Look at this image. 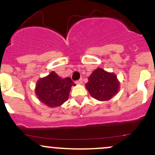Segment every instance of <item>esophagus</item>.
Instances as JSON below:
<instances>
[{
    "instance_id": "34e87169",
    "label": "esophagus",
    "mask_w": 155,
    "mask_h": 155,
    "mask_svg": "<svg viewBox=\"0 0 155 155\" xmlns=\"http://www.w3.org/2000/svg\"><path fill=\"white\" fill-rule=\"evenodd\" d=\"M76 83L79 84V85H80V84H82V79H79V80L76 81Z\"/></svg>"
}]
</instances>
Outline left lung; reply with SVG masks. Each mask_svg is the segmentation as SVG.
<instances>
[{"instance_id": "left-lung-1", "label": "left lung", "mask_w": 155, "mask_h": 155, "mask_svg": "<svg viewBox=\"0 0 155 155\" xmlns=\"http://www.w3.org/2000/svg\"><path fill=\"white\" fill-rule=\"evenodd\" d=\"M85 87L94 99L108 101L119 91L120 82L116 75L99 68L89 76Z\"/></svg>"}]
</instances>
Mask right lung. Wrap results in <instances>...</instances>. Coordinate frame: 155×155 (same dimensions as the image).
Returning <instances> with one entry per match:
<instances>
[{"label":"right lung","instance_id":"right-lung-1","mask_svg":"<svg viewBox=\"0 0 155 155\" xmlns=\"http://www.w3.org/2000/svg\"><path fill=\"white\" fill-rule=\"evenodd\" d=\"M76 85L70 77L61 78L51 71L37 82L35 94L41 103L50 108L61 106L68 100L72 86Z\"/></svg>","mask_w":155,"mask_h":155}]
</instances>
